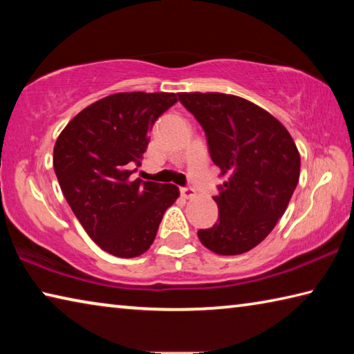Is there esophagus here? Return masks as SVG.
<instances>
[{
    "label": "esophagus",
    "mask_w": 354,
    "mask_h": 354,
    "mask_svg": "<svg viewBox=\"0 0 354 354\" xmlns=\"http://www.w3.org/2000/svg\"><path fill=\"white\" fill-rule=\"evenodd\" d=\"M179 192H181V195L184 196V198H192V196H195V190L189 187V185H185V187H181L179 189Z\"/></svg>",
    "instance_id": "34e87169"
}]
</instances>
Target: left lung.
I'll return each mask as SVG.
<instances>
[{
  "label": "left lung",
  "mask_w": 354,
  "mask_h": 354,
  "mask_svg": "<svg viewBox=\"0 0 354 354\" xmlns=\"http://www.w3.org/2000/svg\"><path fill=\"white\" fill-rule=\"evenodd\" d=\"M206 134L212 162L226 176L214 196L218 221L200 230L214 253H247L283 217L299 178V153L283 124L250 101L225 93H179Z\"/></svg>",
  "instance_id": "obj_1"
}]
</instances>
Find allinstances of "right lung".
<instances>
[{
    "instance_id": "right-lung-1",
    "label": "right lung",
    "mask_w": 354,
    "mask_h": 354,
    "mask_svg": "<svg viewBox=\"0 0 354 354\" xmlns=\"http://www.w3.org/2000/svg\"><path fill=\"white\" fill-rule=\"evenodd\" d=\"M175 93L109 95L81 111L57 137L53 165L62 194L101 250L136 257L151 247L164 214L179 196L173 184L131 179L156 120Z\"/></svg>"
}]
</instances>
